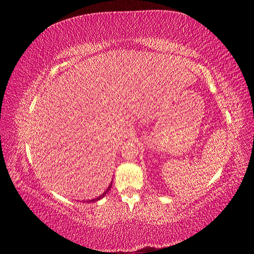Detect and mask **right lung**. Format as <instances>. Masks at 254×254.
Segmentation results:
<instances>
[{"label": "right lung", "instance_id": "add662e5", "mask_svg": "<svg viewBox=\"0 0 254 254\" xmlns=\"http://www.w3.org/2000/svg\"><path fill=\"white\" fill-rule=\"evenodd\" d=\"M111 186H112V182L110 183V186H109V187H108V189H107V190H106V191H105L104 193H102V194H101V195H99L98 197H96V198H93V199H87V201H86V203H94V202H96V201H98V199H100V198H102V197H104V196L106 195V194H107V192L110 190V188H111ZM84 202H85V201H84Z\"/></svg>", "mask_w": 254, "mask_h": 254}]
</instances>
